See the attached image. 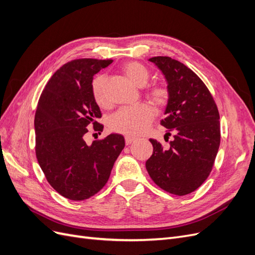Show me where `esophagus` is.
I'll return each mask as SVG.
<instances>
[{"label":"esophagus","instance_id":"1","mask_svg":"<svg viewBox=\"0 0 255 255\" xmlns=\"http://www.w3.org/2000/svg\"><path fill=\"white\" fill-rule=\"evenodd\" d=\"M136 139H137V138H135V137L126 136V143H127V144H130L133 141H135Z\"/></svg>","mask_w":255,"mask_h":255}]
</instances>
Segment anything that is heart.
Here are the masks:
<instances>
[{
	"instance_id": "b5f03b06",
	"label": "heart",
	"mask_w": 255,
	"mask_h": 255,
	"mask_svg": "<svg viewBox=\"0 0 255 255\" xmlns=\"http://www.w3.org/2000/svg\"><path fill=\"white\" fill-rule=\"evenodd\" d=\"M121 71L129 82L139 87L143 86L149 79L148 69L137 61H128L121 67ZM105 85L106 78L104 75H97L91 83L92 97L100 107H106L109 105ZM148 97L156 106L164 107L170 99V91L165 85H154L148 89ZM153 117L154 112L148 104L125 107L111 118L110 127L117 133L135 136L145 132L153 120Z\"/></svg>"
}]
</instances>
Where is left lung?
Listing matches in <instances>:
<instances>
[{"label": "left lung", "instance_id": "obj_1", "mask_svg": "<svg viewBox=\"0 0 255 255\" xmlns=\"http://www.w3.org/2000/svg\"><path fill=\"white\" fill-rule=\"evenodd\" d=\"M165 75L170 91L160 125L167 128V146L150 139L153 154L145 168L161 189L185 196L210 175L220 144V117L210 90L201 79L179 60L168 56L149 59Z\"/></svg>", "mask_w": 255, "mask_h": 255}]
</instances>
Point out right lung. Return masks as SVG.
I'll list each match as a JSON object with an SVG mask.
<instances>
[{"label": "right lung", "mask_w": 255, "mask_h": 255, "mask_svg": "<svg viewBox=\"0 0 255 255\" xmlns=\"http://www.w3.org/2000/svg\"><path fill=\"white\" fill-rule=\"evenodd\" d=\"M112 63L94 58L69 61L52 75L38 101L34 122L38 163L51 186L73 201L86 200L104 187L126 145L120 134L90 145L84 139L90 125L97 132L103 130L97 121L102 114L91 83Z\"/></svg>", "instance_id": "add662e5"}]
</instances>
